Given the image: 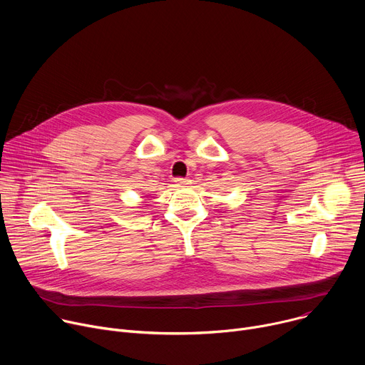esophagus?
I'll use <instances>...</instances> for the list:
<instances>
[{
  "mask_svg": "<svg viewBox=\"0 0 365 365\" xmlns=\"http://www.w3.org/2000/svg\"><path fill=\"white\" fill-rule=\"evenodd\" d=\"M190 182H192V180H189V179H185V178H176V179H175V183H176L178 186H182V187H183V186H187V185H190Z\"/></svg>",
  "mask_w": 365,
  "mask_h": 365,
  "instance_id": "1",
  "label": "esophagus"
}]
</instances>
